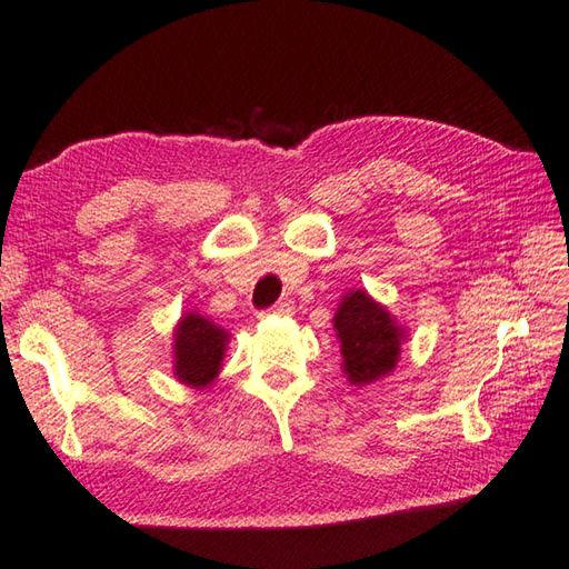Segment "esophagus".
<instances>
[{"instance_id": "34e87169", "label": "esophagus", "mask_w": 569, "mask_h": 569, "mask_svg": "<svg viewBox=\"0 0 569 569\" xmlns=\"http://www.w3.org/2000/svg\"><path fill=\"white\" fill-rule=\"evenodd\" d=\"M293 310L291 300H278V303L273 308H269L266 312H261V316H288V312Z\"/></svg>"}]
</instances>
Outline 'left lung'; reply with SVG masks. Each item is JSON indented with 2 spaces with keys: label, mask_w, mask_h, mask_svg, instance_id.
I'll list each match as a JSON object with an SVG mask.
<instances>
[{
  "label": "left lung",
  "mask_w": 569,
  "mask_h": 569,
  "mask_svg": "<svg viewBox=\"0 0 569 569\" xmlns=\"http://www.w3.org/2000/svg\"><path fill=\"white\" fill-rule=\"evenodd\" d=\"M340 340L342 371L352 386H369L396 369L406 328L391 310L373 300L365 288L347 291L332 318Z\"/></svg>",
  "instance_id": "1"
}]
</instances>
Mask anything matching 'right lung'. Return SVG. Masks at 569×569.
Instances as JSON below:
<instances>
[{"label":"right lung","instance_id":"add662e5","mask_svg":"<svg viewBox=\"0 0 569 569\" xmlns=\"http://www.w3.org/2000/svg\"><path fill=\"white\" fill-rule=\"evenodd\" d=\"M229 332L200 312H186L173 328V377L190 389H208L220 377Z\"/></svg>","mask_w":569,"mask_h":569}]
</instances>
